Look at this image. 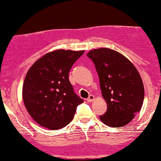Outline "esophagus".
Listing matches in <instances>:
<instances>
[{"instance_id":"obj_1","label":"esophagus","mask_w":161,"mask_h":161,"mask_svg":"<svg viewBox=\"0 0 161 161\" xmlns=\"http://www.w3.org/2000/svg\"><path fill=\"white\" fill-rule=\"evenodd\" d=\"M94 95H90L88 97V98H87V101L88 102H92L94 100Z\"/></svg>"}]
</instances>
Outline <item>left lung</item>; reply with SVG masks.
I'll list each match as a JSON object with an SVG mask.
<instances>
[{
	"label": "left lung",
	"instance_id": "8db88e82",
	"mask_svg": "<svg viewBox=\"0 0 161 161\" xmlns=\"http://www.w3.org/2000/svg\"><path fill=\"white\" fill-rule=\"evenodd\" d=\"M87 56L95 65L107 103V110L100 119L112 127L125 126L142 108L145 92L140 75L127 58L115 50L100 48Z\"/></svg>",
	"mask_w": 161,
	"mask_h": 161
}]
</instances>
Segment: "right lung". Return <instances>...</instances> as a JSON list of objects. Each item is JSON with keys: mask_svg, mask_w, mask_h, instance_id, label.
I'll return each mask as SVG.
<instances>
[{"mask_svg": "<svg viewBox=\"0 0 161 161\" xmlns=\"http://www.w3.org/2000/svg\"><path fill=\"white\" fill-rule=\"evenodd\" d=\"M84 52L59 49L49 52L29 69L23 84V101L40 126L51 130L65 127L83 103L74 92L69 73Z\"/></svg>", "mask_w": 161, "mask_h": 161, "instance_id": "right-lung-1", "label": "right lung"}]
</instances>
